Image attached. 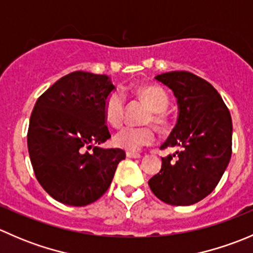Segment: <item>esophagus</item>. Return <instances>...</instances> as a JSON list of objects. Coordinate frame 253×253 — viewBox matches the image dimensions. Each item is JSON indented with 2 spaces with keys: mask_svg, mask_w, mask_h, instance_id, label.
Returning <instances> with one entry per match:
<instances>
[{
  "mask_svg": "<svg viewBox=\"0 0 253 253\" xmlns=\"http://www.w3.org/2000/svg\"><path fill=\"white\" fill-rule=\"evenodd\" d=\"M126 155L127 158H134V159H138V158L142 157V154H139V153H134V152H126Z\"/></svg>",
  "mask_w": 253,
  "mask_h": 253,
  "instance_id": "esophagus-1",
  "label": "esophagus"
}]
</instances>
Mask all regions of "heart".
Listing matches in <instances>:
<instances>
[{
    "label": "heart",
    "mask_w": 253,
    "mask_h": 253,
    "mask_svg": "<svg viewBox=\"0 0 253 253\" xmlns=\"http://www.w3.org/2000/svg\"><path fill=\"white\" fill-rule=\"evenodd\" d=\"M136 93L150 106L145 122H153L160 131H168L171 126V117L167 109L170 104L169 93L164 86L159 84L149 83L137 86ZM126 100L121 90L115 89L106 95L104 100V117L105 121L112 127H120L124 122ZM155 141V131L150 126L131 127L126 126L120 129L112 137V142L116 147L122 149L136 152L142 148L152 145Z\"/></svg>",
    "instance_id": "heart-1"
}]
</instances>
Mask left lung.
<instances>
[{"mask_svg": "<svg viewBox=\"0 0 253 253\" xmlns=\"http://www.w3.org/2000/svg\"><path fill=\"white\" fill-rule=\"evenodd\" d=\"M177 98V124L160 147H178L162 158V170L149 181L152 192L171 206H190L207 197L231 158L233 124L228 106L206 79L186 71L155 77Z\"/></svg>", "mask_w": 253, "mask_h": 253, "instance_id": "obj_1", "label": "left lung"}]
</instances>
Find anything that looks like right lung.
<instances>
[{"instance_id": "obj_1", "label": "right lung", "mask_w": 253, "mask_h": 253, "mask_svg": "<svg viewBox=\"0 0 253 253\" xmlns=\"http://www.w3.org/2000/svg\"><path fill=\"white\" fill-rule=\"evenodd\" d=\"M105 75L76 71L38 98L27 142L37 180L61 203L83 207L108 191L126 158L120 148L96 147L111 137L104 100L114 90Z\"/></svg>"}]
</instances>
